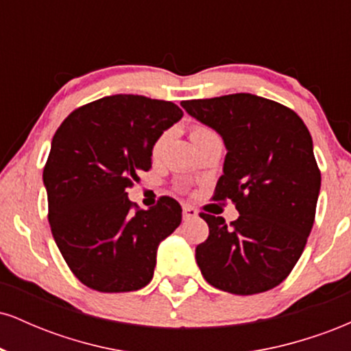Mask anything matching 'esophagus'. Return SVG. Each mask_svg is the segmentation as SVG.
<instances>
[{"label": "esophagus", "instance_id": "obj_1", "mask_svg": "<svg viewBox=\"0 0 351 351\" xmlns=\"http://www.w3.org/2000/svg\"><path fill=\"white\" fill-rule=\"evenodd\" d=\"M198 216V209L189 206V204H183V217L184 219H191V217Z\"/></svg>", "mask_w": 351, "mask_h": 351}]
</instances>
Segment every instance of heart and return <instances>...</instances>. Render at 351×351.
<instances>
[{
  "label": "heart",
  "mask_w": 351,
  "mask_h": 351,
  "mask_svg": "<svg viewBox=\"0 0 351 351\" xmlns=\"http://www.w3.org/2000/svg\"><path fill=\"white\" fill-rule=\"evenodd\" d=\"M189 136H191V142L195 143V147H198V145L208 142V140H213V138H219L217 134L213 128H209L208 125H203V123H195L191 127V130H189ZM167 138H168V134L167 132H163L162 135H158L155 138V142L152 145V156L153 158H158L160 153L163 152L165 145H167Z\"/></svg>",
  "instance_id": "heart-1"
}]
</instances>
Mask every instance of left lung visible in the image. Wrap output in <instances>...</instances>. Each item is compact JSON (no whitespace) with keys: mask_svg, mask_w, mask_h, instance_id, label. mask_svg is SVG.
<instances>
[{"mask_svg":"<svg viewBox=\"0 0 351 351\" xmlns=\"http://www.w3.org/2000/svg\"><path fill=\"white\" fill-rule=\"evenodd\" d=\"M184 110L223 136L228 153L215 201L239 217L199 213L209 236L196 245L208 284L236 295L277 287L300 259L315 221L320 170L307 125L292 108L252 94L183 100Z\"/></svg>","mask_w":351,"mask_h":351,"instance_id":"1","label":"left lung"}]
</instances>
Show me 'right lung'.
I'll use <instances>...</instances> for the list:
<instances>
[{
	"mask_svg": "<svg viewBox=\"0 0 351 351\" xmlns=\"http://www.w3.org/2000/svg\"><path fill=\"white\" fill-rule=\"evenodd\" d=\"M183 110L167 100L117 94L75 108L56 130L43 180L64 261L99 292H132L153 277L156 249L180 226L181 206L160 196L140 209L127 189L152 168V145Z\"/></svg>",
	"mask_w": 351,
	"mask_h": 351,
	"instance_id": "obj_1",
	"label": "right lung"
}]
</instances>
